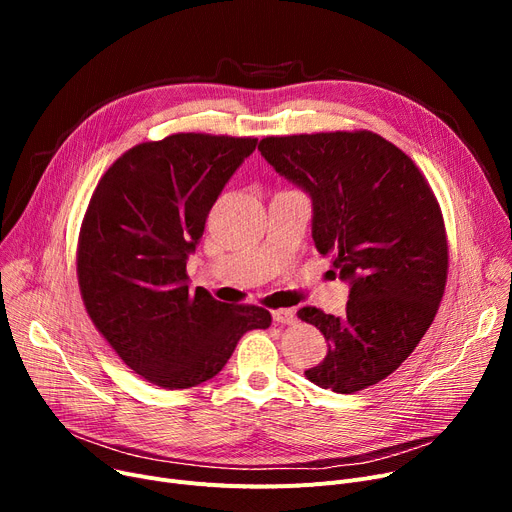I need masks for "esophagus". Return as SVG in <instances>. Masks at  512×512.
<instances>
[{"mask_svg":"<svg viewBox=\"0 0 512 512\" xmlns=\"http://www.w3.org/2000/svg\"><path fill=\"white\" fill-rule=\"evenodd\" d=\"M272 317H274L276 324H294V321H297V311L282 307V309H274Z\"/></svg>","mask_w":512,"mask_h":512,"instance_id":"1","label":"esophagus"}]
</instances>
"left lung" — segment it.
Wrapping results in <instances>:
<instances>
[{
    "instance_id": "obj_1",
    "label": "left lung",
    "mask_w": 512,
    "mask_h": 512,
    "mask_svg": "<svg viewBox=\"0 0 512 512\" xmlns=\"http://www.w3.org/2000/svg\"><path fill=\"white\" fill-rule=\"evenodd\" d=\"M261 155L313 201V242L351 282L346 311L297 315L328 342L307 380L353 394L400 367L432 326L448 278L440 203L415 161L371 130L265 137Z\"/></svg>"
}]
</instances>
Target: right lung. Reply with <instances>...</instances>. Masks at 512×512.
I'll return each mask as SVG.
<instances>
[{
	"label": "right lung",
	"mask_w": 512,
	"mask_h": 512,
	"mask_svg": "<svg viewBox=\"0 0 512 512\" xmlns=\"http://www.w3.org/2000/svg\"><path fill=\"white\" fill-rule=\"evenodd\" d=\"M255 145L205 132L145 141L122 153L91 195L76 249L80 297L97 332L153 386L211 380L242 334L272 324L263 307L226 305L186 286L207 213Z\"/></svg>",
	"instance_id": "1"
}]
</instances>
